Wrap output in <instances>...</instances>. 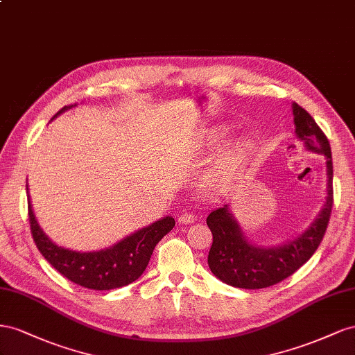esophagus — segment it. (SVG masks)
<instances>
[{
  "label": "esophagus",
  "instance_id": "34e87169",
  "mask_svg": "<svg viewBox=\"0 0 355 355\" xmlns=\"http://www.w3.org/2000/svg\"><path fill=\"white\" fill-rule=\"evenodd\" d=\"M195 220H196V216L191 214V212H183V214L178 217V221L181 225H190V223H193Z\"/></svg>",
  "mask_w": 355,
  "mask_h": 355
}]
</instances>
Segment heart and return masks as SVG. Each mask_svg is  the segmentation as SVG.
<instances>
[{"label": "heart", "mask_w": 355, "mask_h": 355, "mask_svg": "<svg viewBox=\"0 0 355 355\" xmlns=\"http://www.w3.org/2000/svg\"><path fill=\"white\" fill-rule=\"evenodd\" d=\"M245 151H247V146H244V144L236 146V147H235L234 150H232L230 153L225 157V162H223V171L226 172L232 165L235 164V162H238L241 157H244Z\"/></svg>", "instance_id": "1"}]
</instances>
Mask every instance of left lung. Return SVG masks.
<instances>
[{"label": "left lung", "instance_id": "left-lung-1", "mask_svg": "<svg viewBox=\"0 0 355 355\" xmlns=\"http://www.w3.org/2000/svg\"><path fill=\"white\" fill-rule=\"evenodd\" d=\"M296 135L306 148L327 157V200L317 220L299 238L281 247H257L248 242L229 207L214 209L207 218L212 232L208 254L211 272L226 284L238 288H265L293 275L312 257L326 235L333 208V162L330 143L315 120L296 103L293 104Z\"/></svg>", "mask_w": 355, "mask_h": 355}]
</instances>
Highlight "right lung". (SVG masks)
<instances>
[{"label":"right lung","instance_id":"right-lung-1","mask_svg":"<svg viewBox=\"0 0 355 355\" xmlns=\"http://www.w3.org/2000/svg\"><path fill=\"white\" fill-rule=\"evenodd\" d=\"M68 108L59 110L53 117ZM28 218L33 239L44 259L60 275L90 290H113L137 281L146 270L157 242L175 226L174 218L165 217L107 250L80 252L62 248L50 241L40 229L31 204L28 205Z\"/></svg>","mask_w":355,"mask_h":355}]
</instances>
